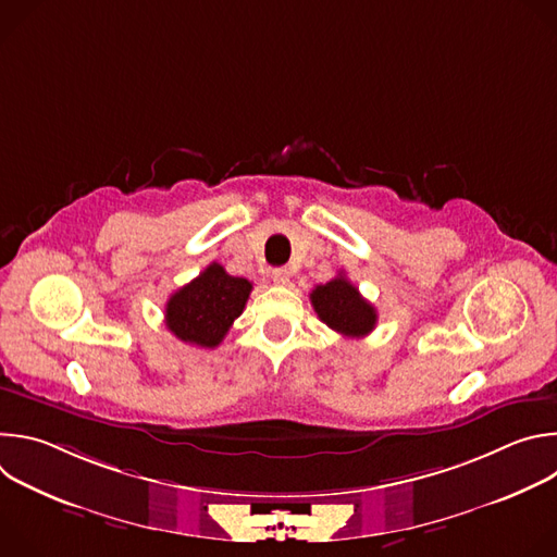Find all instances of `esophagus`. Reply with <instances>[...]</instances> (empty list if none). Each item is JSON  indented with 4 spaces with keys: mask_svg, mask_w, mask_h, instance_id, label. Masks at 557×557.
<instances>
[{
    "mask_svg": "<svg viewBox=\"0 0 557 557\" xmlns=\"http://www.w3.org/2000/svg\"><path fill=\"white\" fill-rule=\"evenodd\" d=\"M271 280L277 286H286L290 282V273H288V269H273L271 271Z\"/></svg>",
    "mask_w": 557,
    "mask_h": 557,
    "instance_id": "esophagus-1",
    "label": "esophagus"
}]
</instances>
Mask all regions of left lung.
Instances as JSON below:
<instances>
[{"label": "left lung", "instance_id": "obj_1", "mask_svg": "<svg viewBox=\"0 0 557 557\" xmlns=\"http://www.w3.org/2000/svg\"><path fill=\"white\" fill-rule=\"evenodd\" d=\"M310 304L317 317L344 337L361 339L376 326L374 306L361 297L359 288L350 284L344 273L326 284L314 286L310 293Z\"/></svg>", "mask_w": 557, "mask_h": 557}]
</instances>
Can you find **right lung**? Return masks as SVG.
Here are the masks:
<instances>
[{"label": "right lung", "mask_w": 557, "mask_h": 557, "mask_svg": "<svg viewBox=\"0 0 557 557\" xmlns=\"http://www.w3.org/2000/svg\"><path fill=\"white\" fill-rule=\"evenodd\" d=\"M251 288L249 280L233 277L218 262H211L170 297L165 324L185 344L215 348L243 314Z\"/></svg>", "instance_id": "obj_1"}]
</instances>
